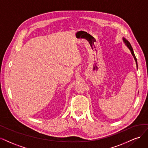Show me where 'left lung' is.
<instances>
[{"instance_id":"8db88e82","label":"left lung","mask_w":148,"mask_h":148,"mask_svg":"<svg viewBox=\"0 0 148 148\" xmlns=\"http://www.w3.org/2000/svg\"><path fill=\"white\" fill-rule=\"evenodd\" d=\"M123 41H124V42L125 43L126 45H127V46L128 47V48H129V49L130 50V51H131V53H132V54L133 56L134 57L135 60V61H136V65H137V64H137V60H136V56H135V54H134V52H133V49H132V46H131V45H130V42H128V40H127L126 39H125L124 38H123Z\"/></svg>"}]
</instances>
